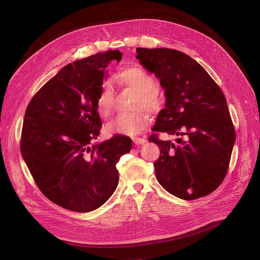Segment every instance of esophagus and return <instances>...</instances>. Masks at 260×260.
<instances>
[{"mask_svg":"<svg viewBox=\"0 0 260 260\" xmlns=\"http://www.w3.org/2000/svg\"><path fill=\"white\" fill-rule=\"evenodd\" d=\"M132 141L135 145H142V144L146 143V140L144 138H133Z\"/></svg>","mask_w":260,"mask_h":260,"instance_id":"obj_1","label":"esophagus"}]
</instances>
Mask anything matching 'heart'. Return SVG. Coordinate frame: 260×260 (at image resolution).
<instances>
[{"instance_id": "obj_1", "label": "heart", "mask_w": 260, "mask_h": 260, "mask_svg": "<svg viewBox=\"0 0 260 260\" xmlns=\"http://www.w3.org/2000/svg\"><path fill=\"white\" fill-rule=\"evenodd\" d=\"M117 78L121 85L137 91L133 107L138 109L132 112L118 114L107 123L106 131L110 134H139L149 126L151 121L149 112L144 108L147 107L153 113L159 112L165 105V96L155 88L154 77L141 68L132 67L123 70L118 74ZM114 105L115 91L111 82L106 80L102 83L96 100L98 113L103 116H109L112 113Z\"/></svg>"}]
</instances>
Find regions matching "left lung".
<instances>
[{"instance_id": "left-lung-1", "label": "left lung", "mask_w": 260, "mask_h": 260, "mask_svg": "<svg viewBox=\"0 0 260 260\" xmlns=\"http://www.w3.org/2000/svg\"><path fill=\"white\" fill-rule=\"evenodd\" d=\"M137 58L165 89L166 108L148 141L159 147L155 177L183 200L202 198L223 182L236 133L225 96L208 73L188 55L171 48H137ZM174 135L163 141L158 133Z\"/></svg>"}]
</instances>
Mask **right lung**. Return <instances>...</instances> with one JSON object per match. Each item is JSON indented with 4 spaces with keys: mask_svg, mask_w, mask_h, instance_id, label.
Here are the masks:
<instances>
[{
    "mask_svg": "<svg viewBox=\"0 0 260 260\" xmlns=\"http://www.w3.org/2000/svg\"><path fill=\"white\" fill-rule=\"evenodd\" d=\"M119 51L74 61L49 79L29 102L20 148L37 186L55 204L88 213L101 207L118 184L116 163L132 141L114 135L100 145L103 126L96 100L110 61Z\"/></svg>",
    "mask_w": 260,
    "mask_h": 260,
    "instance_id": "obj_1",
    "label": "right lung"
}]
</instances>
